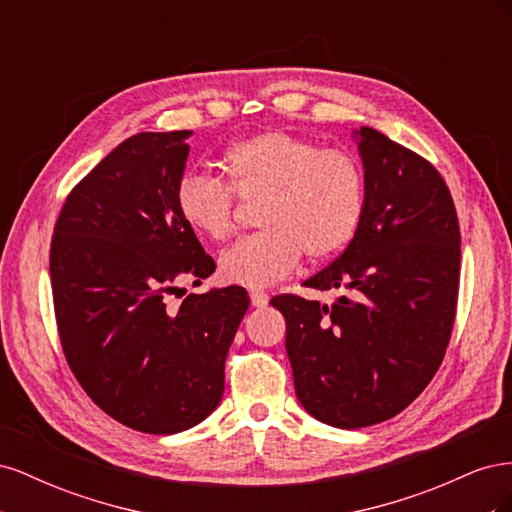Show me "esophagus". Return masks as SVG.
<instances>
[{"label":"esophagus","mask_w":512,"mask_h":512,"mask_svg":"<svg viewBox=\"0 0 512 512\" xmlns=\"http://www.w3.org/2000/svg\"><path fill=\"white\" fill-rule=\"evenodd\" d=\"M250 299H252L254 307H267L269 305V294L262 292V290H252Z\"/></svg>","instance_id":"esophagus-1"}]
</instances>
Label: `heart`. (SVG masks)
Listing matches in <instances>:
<instances>
[{
  "mask_svg": "<svg viewBox=\"0 0 512 512\" xmlns=\"http://www.w3.org/2000/svg\"><path fill=\"white\" fill-rule=\"evenodd\" d=\"M228 185L207 173H183L175 203L196 235L222 241L235 228V193L258 203L260 235L222 252V280L265 288L309 260L331 258L354 239L365 213V173L346 149H320L286 130H265L228 147Z\"/></svg>",
  "mask_w": 512,
  "mask_h": 512,
  "instance_id": "heart-1",
  "label": "heart"
}]
</instances>
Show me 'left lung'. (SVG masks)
Returning a JSON list of instances; mask_svg holds the SVG:
<instances>
[{
  "instance_id": "left-lung-1",
  "label": "left lung",
  "mask_w": 512,
  "mask_h": 512,
  "mask_svg": "<svg viewBox=\"0 0 512 512\" xmlns=\"http://www.w3.org/2000/svg\"><path fill=\"white\" fill-rule=\"evenodd\" d=\"M365 213L344 254L305 282L339 290L331 307L297 294L286 352L301 406L339 429L393 418L436 376L451 339L461 237L453 196L425 158L382 132L354 130Z\"/></svg>"
}]
</instances>
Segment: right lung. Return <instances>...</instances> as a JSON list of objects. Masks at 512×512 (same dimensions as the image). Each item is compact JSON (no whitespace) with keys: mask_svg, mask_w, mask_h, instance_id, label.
I'll list each match as a JSON object with an SVG mask.
<instances>
[{"mask_svg":"<svg viewBox=\"0 0 512 512\" xmlns=\"http://www.w3.org/2000/svg\"><path fill=\"white\" fill-rule=\"evenodd\" d=\"M190 130L126 138L76 185L51 241L61 346L85 393L143 433H179L218 408L224 363L250 307L245 288L166 294L215 271L175 188ZM185 292V290H183Z\"/></svg>","mask_w":512,"mask_h":512,"instance_id":"add662e5","label":"right lung"}]
</instances>
